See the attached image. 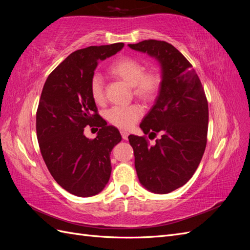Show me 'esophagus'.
I'll list each match as a JSON object with an SVG mask.
<instances>
[{
  "instance_id": "esophagus-1",
  "label": "esophagus",
  "mask_w": 250,
  "mask_h": 250,
  "mask_svg": "<svg viewBox=\"0 0 250 250\" xmlns=\"http://www.w3.org/2000/svg\"><path fill=\"white\" fill-rule=\"evenodd\" d=\"M121 135H122L123 140H127V139H128V135H129V133H128V132L125 131V130H122V131H121Z\"/></svg>"
}]
</instances>
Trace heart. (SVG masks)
I'll return each instance as SVG.
<instances>
[{"label": "heart", "mask_w": 250, "mask_h": 250, "mask_svg": "<svg viewBox=\"0 0 250 250\" xmlns=\"http://www.w3.org/2000/svg\"><path fill=\"white\" fill-rule=\"evenodd\" d=\"M145 71L144 64L131 57L119 58L109 67L111 75L131 86L135 97L144 102H151L158 94L162 78L155 71ZM89 93L97 104L104 102V81L101 75L94 74L90 78ZM142 116L143 109L137 104L129 106H113L106 112V118L109 122L123 129H129Z\"/></svg>", "instance_id": "obj_1"}]
</instances>
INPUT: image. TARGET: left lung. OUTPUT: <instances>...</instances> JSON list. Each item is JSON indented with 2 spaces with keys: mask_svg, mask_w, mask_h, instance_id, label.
Here are the masks:
<instances>
[{
  "mask_svg": "<svg viewBox=\"0 0 250 250\" xmlns=\"http://www.w3.org/2000/svg\"><path fill=\"white\" fill-rule=\"evenodd\" d=\"M128 46L154 57L162 67L155 104L140 124L149 139L158 132L162 138L154 145L146 137L128 139L142 186L167 194L186 185L200 164L207 147L208 100L192 64L171 43L148 40Z\"/></svg>",
  "mask_w": 250,
  "mask_h": 250,
  "instance_id": "obj_1",
  "label": "left lung"
}]
</instances>
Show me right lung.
<instances>
[{"mask_svg":"<svg viewBox=\"0 0 250 250\" xmlns=\"http://www.w3.org/2000/svg\"><path fill=\"white\" fill-rule=\"evenodd\" d=\"M123 47L118 42L73 52L49 75L42 88L36 112L42 158L56 183L79 197L97 195L107 185L110 152L122 140L117 128L98 115L89 82L98 62ZM87 125L101 127L93 140L83 133Z\"/></svg>","mask_w":250,"mask_h":250,"instance_id":"obj_1","label":"right lung"}]
</instances>
